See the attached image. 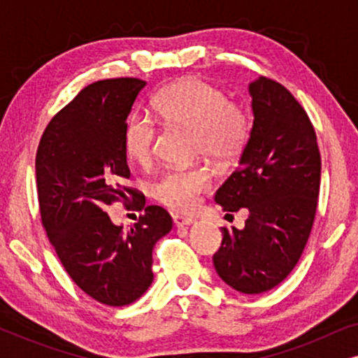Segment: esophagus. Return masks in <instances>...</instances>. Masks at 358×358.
I'll return each instance as SVG.
<instances>
[{"mask_svg": "<svg viewBox=\"0 0 358 358\" xmlns=\"http://www.w3.org/2000/svg\"><path fill=\"white\" fill-rule=\"evenodd\" d=\"M195 223L194 218L190 217H182V215H174V224L178 228H184V227H190V224Z\"/></svg>", "mask_w": 358, "mask_h": 358, "instance_id": "esophagus-1", "label": "esophagus"}]
</instances>
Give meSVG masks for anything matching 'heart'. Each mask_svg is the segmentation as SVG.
<instances>
[{
  "instance_id": "1",
  "label": "heart",
  "mask_w": 358,
  "mask_h": 358,
  "mask_svg": "<svg viewBox=\"0 0 358 358\" xmlns=\"http://www.w3.org/2000/svg\"><path fill=\"white\" fill-rule=\"evenodd\" d=\"M151 109L161 124L192 130L194 153L217 161L236 158L251 135L252 120L246 107L228 101L222 90L197 78L164 86L151 99ZM155 140L156 129L148 117L134 115L127 120L122 145L131 163L148 168L155 156ZM212 184L213 174L207 166L174 168L155 180L151 194L176 212H190Z\"/></svg>"
}]
</instances>
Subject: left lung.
Returning a JSON list of instances; mask_svg holds the SVG:
<instances>
[{"instance_id": "1", "label": "left lung", "mask_w": 358, "mask_h": 358, "mask_svg": "<svg viewBox=\"0 0 358 358\" xmlns=\"http://www.w3.org/2000/svg\"><path fill=\"white\" fill-rule=\"evenodd\" d=\"M252 130L234 173L215 194L224 212L248 208L244 228H222L213 266L234 290L256 295L278 285L310 238L321 182V155L310 117L280 83L249 85Z\"/></svg>"}]
</instances>
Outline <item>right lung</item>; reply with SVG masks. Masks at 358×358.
Wrapping results in <instances>:
<instances>
[{"mask_svg": "<svg viewBox=\"0 0 358 358\" xmlns=\"http://www.w3.org/2000/svg\"><path fill=\"white\" fill-rule=\"evenodd\" d=\"M146 83L114 78L86 86L43 131L36 156L38 208L47 236L68 275L86 295L125 306L153 282V248L173 228L163 207L125 187L130 178L122 135ZM129 193L144 215L129 232L103 210Z\"/></svg>", "mask_w": 358, "mask_h": 358, "instance_id": "right-lung-1", "label": "right lung"}]
</instances>
